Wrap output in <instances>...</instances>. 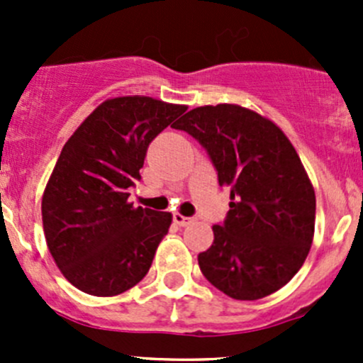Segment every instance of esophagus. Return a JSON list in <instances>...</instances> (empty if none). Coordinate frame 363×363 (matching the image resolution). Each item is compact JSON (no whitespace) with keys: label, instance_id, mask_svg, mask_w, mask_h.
<instances>
[{"label":"esophagus","instance_id":"esophagus-1","mask_svg":"<svg viewBox=\"0 0 363 363\" xmlns=\"http://www.w3.org/2000/svg\"><path fill=\"white\" fill-rule=\"evenodd\" d=\"M193 221H195V219L189 218V216H182V214H179V212H175L174 214V223L179 226H188L189 223H193Z\"/></svg>","mask_w":363,"mask_h":363}]
</instances>
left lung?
Masks as SVG:
<instances>
[{"label": "left lung", "mask_w": 363, "mask_h": 363, "mask_svg": "<svg viewBox=\"0 0 363 363\" xmlns=\"http://www.w3.org/2000/svg\"><path fill=\"white\" fill-rule=\"evenodd\" d=\"M172 128L207 151L230 211L212 226L214 242L199 255L205 279L232 298L256 300L300 270L314 235L316 196L286 135L239 105L193 108Z\"/></svg>", "instance_id": "8db88e82"}]
</instances>
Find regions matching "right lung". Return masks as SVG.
<instances>
[{"instance_id": "right-lung-1", "label": "right lung", "mask_w": 363, "mask_h": 363, "mask_svg": "<svg viewBox=\"0 0 363 363\" xmlns=\"http://www.w3.org/2000/svg\"><path fill=\"white\" fill-rule=\"evenodd\" d=\"M184 112L149 96L112 98L65 144L42 199L43 232L56 265L84 294L119 295L151 269L172 214L135 208L128 189L149 144Z\"/></svg>"}]
</instances>
